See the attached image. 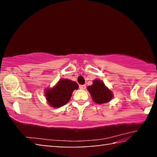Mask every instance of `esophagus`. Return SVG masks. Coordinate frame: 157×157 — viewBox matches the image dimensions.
I'll list each match as a JSON object with an SVG mask.
<instances>
[{"mask_svg": "<svg viewBox=\"0 0 157 157\" xmlns=\"http://www.w3.org/2000/svg\"><path fill=\"white\" fill-rule=\"evenodd\" d=\"M86 85L85 84H83V85H80V86H79V89H82V90H84L85 89H86Z\"/></svg>", "mask_w": 157, "mask_h": 157, "instance_id": "esophagus-1", "label": "esophagus"}]
</instances>
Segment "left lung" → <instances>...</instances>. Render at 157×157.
Returning a JSON list of instances; mask_svg holds the SVG:
<instances>
[{
    "label": "left lung",
    "mask_w": 157,
    "mask_h": 157,
    "mask_svg": "<svg viewBox=\"0 0 157 157\" xmlns=\"http://www.w3.org/2000/svg\"><path fill=\"white\" fill-rule=\"evenodd\" d=\"M88 91L91 94L93 100L98 104L108 102L113 97L112 92L105 86L102 81L95 79L91 86H88Z\"/></svg>",
    "instance_id": "1"
}]
</instances>
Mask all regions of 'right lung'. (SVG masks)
<instances>
[{
    "label": "right lung",
    "instance_id": "1",
    "mask_svg": "<svg viewBox=\"0 0 157 157\" xmlns=\"http://www.w3.org/2000/svg\"><path fill=\"white\" fill-rule=\"evenodd\" d=\"M78 89L75 82L68 79H62L51 89L46 91L48 102L53 107H60L67 103L75 89Z\"/></svg>",
    "mask_w": 157,
    "mask_h": 157
}]
</instances>
